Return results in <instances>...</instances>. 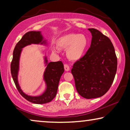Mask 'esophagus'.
<instances>
[{
    "label": "esophagus",
    "instance_id": "obj_1",
    "mask_svg": "<svg viewBox=\"0 0 130 130\" xmlns=\"http://www.w3.org/2000/svg\"><path fill=\"white\" fill-rule=\"evenodd\" d=\"M64 67L65 71H66V72H69L70 70V67H69V66L67 64L64 65Z\"/></svg>",
    "mask_w": 130,
    "mask_h": 130
}]
</instances>
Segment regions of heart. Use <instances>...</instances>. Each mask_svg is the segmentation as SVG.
Segmentation results:
<instances>
[{"label": "heart", "mask_w": 130, "mask_h": 130, "mask_svg": "<svg viewBox=\"0 0 130 130\" xmlns=\"http://www.w3.org/2000/svg\"><path fill=\"white\" fill-rule=\"evenodd\" d=\"M89 41L86 35L70 33L60 37L56 41V46H53V52L59 53V49L66 50V56L70 61H77L84 56Z\"/></svg>", "instance_id": "b5f03b06"}]
</instances>
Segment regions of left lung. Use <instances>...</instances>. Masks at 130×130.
I'll list each match as a JSON object with an SVG mask.
<instances>
[{"label":"left lung","mask_w":130,"mask_h":130,"mask_svg":"<svg viewBox=\"0 0 130 130\" xmlns=\"http://www.w3.org/2000/svg\"><path fill=\"white\" fill-rule=\"evenodd\" d=\"M88 30L92 34L91 45L71 72L79 95L93 99L102 96L109 89L117 72V58L108 37L94 28Z\"/></svg>","instance_id":"8db88e82"}]
</instances>
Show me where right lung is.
<instances>
[{
  "mask_svg": "<svg viewBox=\"0 0 130 130\" xmlns=\"http://www.w3.org/2000/svg\"><path fill=\"white\" fill-rule=\"evenodd\" d=\"M31 44L48 45L47 40L44 39L41 31H29L26 32L14 48L13 58L10 65L11 74L18 90L25 99L34 104H46L51 102L56 96L60 77L64 73V69L61 61L48 63L47 56L45 55L44 59L46 68L43 75V79L46 85L45 91L39 96H30L25 93L21 89L18 82L19 61L23 48Z\"/></svg>",
  "mask_w": 130,
  "mask_h": 130,
  "instance_id": "1",
  "label": "right lung"
}]
</instances>
